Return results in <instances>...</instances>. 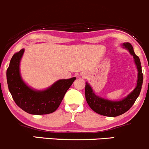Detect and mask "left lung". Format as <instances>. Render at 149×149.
I'll list each match as a JSON object with an SVG mask.
<instances>
[{
	"instance_id": "obj_1",
	"label": "left lung",
	"mask_w": 149,
	"mask_h": 149,
	"mask_svg": "<svg viewBox=\"0 0 149 149\" xmlns=\"http://www.w3.org/2000/svg\"><path fill=\"white\" fill-rule=\"evenodd\" d=\"M123 46L127 49H128L130 53L133 56L134 62L138 70L137 86L134 89L133 91L122 100L110 101L96 95L93 91L90 85L88 83H86L85 96L87 103L95 112L100 115H103V116L115 117L125 113L132 107L141 92V86L143 83V73L141 71L139 58L134 54L133 47L131 45V44L129 42L123 43Z\"/></svg>"
}]
</instances>
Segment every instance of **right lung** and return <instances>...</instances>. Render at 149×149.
Wrapping results in <instances>:
<instances>
[{"instance_id": "add662e5", "label": "right lung", "mask_w": 149, "mask_h": 149, "mask_svg": "<svg viewBox=\"0 0 149 149\" xmlns=\"http://www.w3.org/2000/svg\"><path fill=\"white\" fill-rule=\"evenodd\" d=\"M24 49H21L12 57L7 69V82L9 91L17 105L31 114L51 113L58 109L61 101L76 79H61L50 88L42 91H34L24 84L19 74V63Z\"/></svg>"}]
</instances>
